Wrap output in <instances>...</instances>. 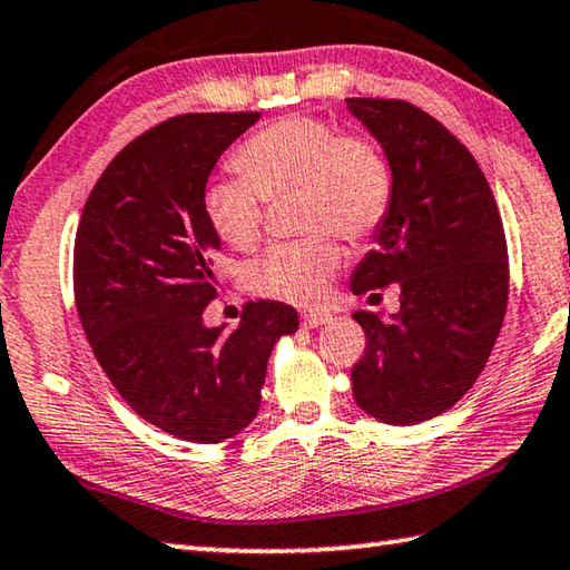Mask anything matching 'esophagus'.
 Here are the masks:
<instances>
[{"mask_svg":"<svg viewBox=\"0 0 570 570\" xmlns=\"http://www.w3.org/2000/svg\"><path fill=\"white\" fill-rule=\"evenodd\" d=\"M327 321H331V313H327V311H311V313L303 315V325L305 327H321Z\"/></svg>","mask_w":570,"mask_h":570,"instance_id":"esophagus-1","label":"esophagus"}]
</instances>
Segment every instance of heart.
<instances>
[{
	"mask_svg": "<svg viewBox=\"0 0 570 570\" xmlns=\"http://www.w3.org/2000/svg\"><path fill=\"white\" fill-rule=\"evenodd\" d=\"M243 179H215L205 189V215L215 235L235 249H253L265 233V199L297 195L301 225L313 235L279 243L247 267L259 297L311 305L341 267L334 233L361 243L385 223L393 203L391 165L373 139L341 135L315 117H283L235 153Z\"/></svg>",
	"mask_w": 570,
	"mask_h": 570,
	"instance_id": "obj_1",
	"label": "heart"
}]
</instances>
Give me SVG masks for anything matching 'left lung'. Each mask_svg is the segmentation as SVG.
Masks as SVG:
<instances>
[{
  "label": "left lung",
  "instance_id": "left-lung-1",
  "mask_svg": "<svg viewBox=\"0 0 570 570\" xmlns=\"http://www.w3.org/2000/svg\"><path fill=\"white\" fill-rule=\"evenodd\" d=\"M345 102L393 173L391 209L351 287H401L391 321L353 315L365 331L353 395L381 423L415 425L461 401L491 357L508 305L505 233L475 157L435 117L403 99Z\"/></svg>",
  "mask_w": 570,
  "mask_h": 570
}]
</instances>
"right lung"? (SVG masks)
I'll return each instance as SVG.
<instances>
[{
  "label": "right lung",
  "instance_id": "right-lung-1",
  "mask_svg": "<svg viewBox=\"0 0 570 570\" xmlns=\"http://www.w3.org/2000/svg\"><path fill=\"white\" fill-rule=\"evenodd\" d=\"M259 112H189L132 139L89 193L75 237V303L97 363L147 423L223 443L253 423L267 357L295 307L249 303L233 333L203 323L223 249L205 215L219 155Z\"/></svg>",
  "mask_w": 570,
  "mask_h": 570
}]
</instances>
